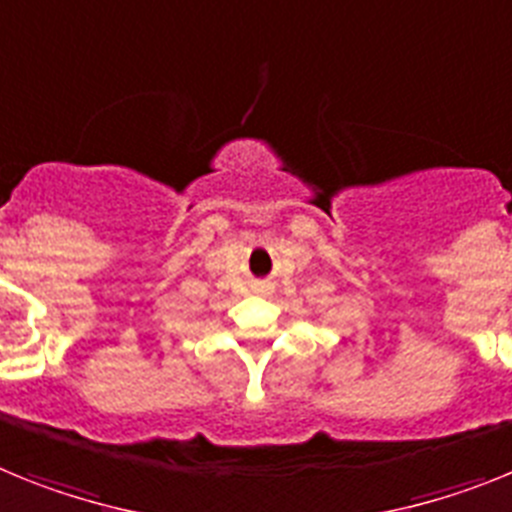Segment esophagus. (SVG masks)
Listing matches in <instances>:
<instances>
[{
    "label": "esophagus",
    "instance_id": "34e87169",
    "mask_svg": "<svg viewBox=\"0 0 512 512\" xmlns=\"http://www.w3.org/2000/svg\"><path fill=\"white\" fill-rule=\"evenodd\" d=\"M257 286H260V291H270V283H265V281L257 283Z\"/></svg>",
    "mask_w": 512,
    "mask_h": 512
}]
</instances>
